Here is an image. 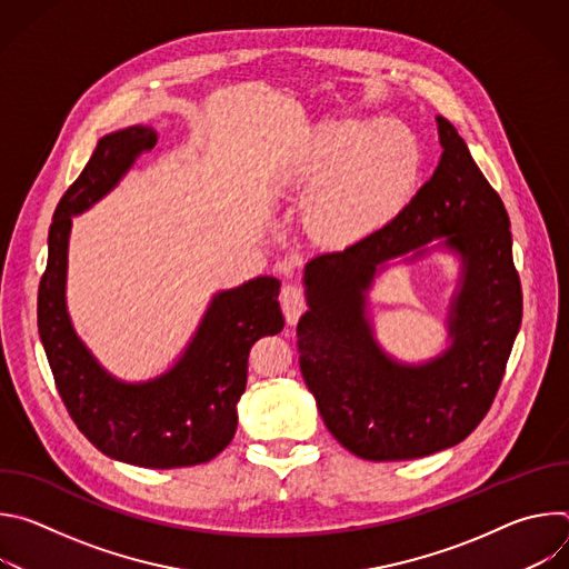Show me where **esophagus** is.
<instances>
[{
  "instance_id": "obj_1",
  "label": "esophagus",
  "mask_w": 569,
  "mask_h": 569,
  "mask_svg": "<svg viewBox=\"0 0 569 569\" xmlns=\"http://www.w3.org/2000/svg\"><path fill=\"white\" fill-rule=\"evenodd\" d=\"M279 301H281V310L286 315V321L292 327V323H297L301 312L306 310V292H303V288L295 286V283L283 286Z\"/></svg>"
}]
</instances>
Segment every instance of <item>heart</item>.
<instances>
[{
    "instance_id": "obj_1",
    "label": "heart",
    "mask_w": 569,
    "mask_h": 569,
    "mask_svg": "<svg viewBox=\"0 0 569 569\" xmlns=\"http://www.w3.org/2000/svg\"><path fill=\"white\" fill-rule=\"evenodd\" d=\"M423 173L419 137L396 121L342 119L319 126L286 167L292 184L331 180L317 227L331 240L360 238L412 200Z\"/></svg>"
}]
</instances>
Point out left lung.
<instances>
[{"instance_id": "obj_1", "label": "left lung", "mask_w": 569, "mask_h": 569, "mask_svg": "<svg viewBox=\"0 0 569 569\" xmlns=\"http://www.w3.org/2000/svg\"><path fill=\"white\" fill-rule=\"evenodd\" d=\"M437 126L439 167L410 204L347 250L303 268L301 376L329 432L369 461L419 459L461 443L491 410L522 321L509 213L455 126L443 117ZM430 249L460 259L447 320L451 345L410 366L377 345L368 290L393 260Z\"/></svg>"}]
</instances>
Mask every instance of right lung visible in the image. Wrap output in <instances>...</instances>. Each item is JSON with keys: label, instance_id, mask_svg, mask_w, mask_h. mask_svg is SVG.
<instances>
[{"label": "right lung", "instance_id": "right-lung-1", "mask_svg": "<svg viewBox=\"0 0 569 569\" xmlns=\"http://www.w3.org/2000/svg\"><path fill=\"white\" fill-rule=\"evenodd\" d=\"M154 143L150 126L106 134L60 198L38 290V331L69 417L103 455L141 468H182L213 459L233 439L250 349L283 329L281 283L257 277L216 292L182 356L157 378L126 382L92 356L67 312L71 218L106 198Z\"/></svg>", "mask_w": 569, "mask_h": 569}]
</instances>
